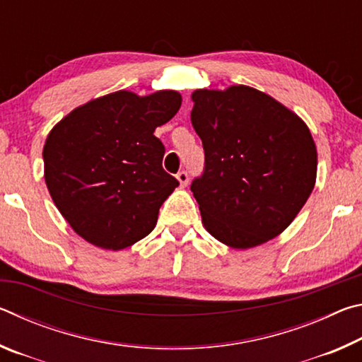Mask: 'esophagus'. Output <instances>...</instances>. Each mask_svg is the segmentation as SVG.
Returning a JSON list of instances; mask_svg holds the SVG:
<instances>
[{"instance_id": "1", "label": "esophagus", "mask_w": 362, "mask_h": 362, "mask_svg": "<svg viewBox=\"0 0 362 362\" xmlns=\"http://www.w3.org/2000/svg\"><path fill=\"white\" fill-rule=\"evenodd\" d=\"M175 179L179 180V183H180V187H182V188H183V187H187V183H188V174L185 173V170H180V173L175 175Z\"/></svg>"}]
</instances>
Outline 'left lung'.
<instances>
[{"mask_svg": "<svg viewBox=\"0 0 362 362\" xmlns=\"http://www.w3.org/2000/svg\"><path fill=\"white\" fill-rule=\"evenodd\" d=\"M192 124L204 173L192 183L204 228L233 249L281 235L310 198L317 153L305 121L249 86L196 89Z\"/></svg>", "mask_w": 362, "mask_h": 362, "instance_id": "8db88e82", "label": "left lung"}]
</instances>
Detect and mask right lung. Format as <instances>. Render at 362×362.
Returning <instances> with one entry per match:
<instances>
[{
  "mask_svg": "<svg viewBox=\"0 0 362 362\" xmlns=\"http://www.w3.org/2000/svg\"><path fill=\"white\" fill-rule=\"evenodd\" d=\"M182 105L177 90L97 97L60 119L42 148L49 194L73 231L108 250L150 235L159 207L179 187L163 169L153 136Z\"/></svg>",
  "mask_w": 362,
  "mask_h": 362,
  "instance_id": "right-lung-1",
  "label": "right lung"
}]
</instances>
